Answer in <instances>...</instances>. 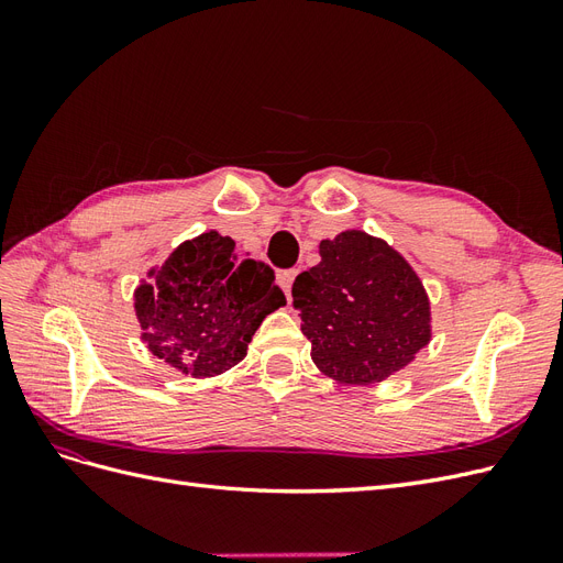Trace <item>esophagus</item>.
<instances>
[{"mask_svg": "<svg viewBox=\"0 0 563 563\" xmlns=\"http://www.w3.org/2000/svg\"><path fill=\"white\" fill-rule=\"evenodd\" d=\"M296 277H298V269H286V272H282V275H279V284H282L288 300H291V286H294Z\"/></svg>", "mask_w": 563, "mask_h": 563, "instance_id": "obj_1", "label": "esophagus"}]
</instances>
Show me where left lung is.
Segmentation results:
<instances>
[{
  "label": "left lung",
  "instance_id": "left-lung-1",
  "mask_svg": "<svg viewBox=\"0 0 563 563\" xmlns=\"http://www.w3.org/2000/svg\"><path fill=\"white\" fill-rule=\"evenodd\" d=\"M319 255L291 291L317 368L338 383L371 385L411 364L432 327L428 294L404 255L362 230L323 240Z\"/></svg>",
  "mask_w": 563,
  "mask_h": 563
}]
</instances>
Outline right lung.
<instances>
[{
    "instance_id": "add662e5",
    "label": "right lung",
    "mask_w": 563,
    "mask_h": 563,
    "mask_svg": "<svg viewBox=\"0 0 563 563\" xmlns=\"http://www.w3.org/2000/svg\"><path fill=\"white\" fill-rule=\"evenodd\" d=\"M147 277L133 294L143 343L192 378L240 364L263 319L286 305L275 272L216 230L183 242Z\"/></svg>"
}]
</instances>
